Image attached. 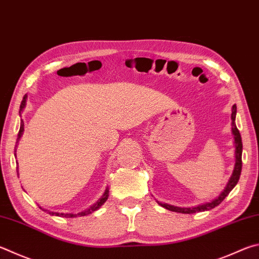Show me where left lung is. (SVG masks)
<instances>
[{
	"label": "left lung",
	"instance_id": "left-lung-1",
	"mask_svg": "<svg viewBox=\"0 0 259 259\" xmlns=\"http://www.w3.org/2000/svg\"><path fill=\"white\" fill-rule=\"evenodd\" d=\"M236 115H237V106L233 105L232 106L231 120H232V135H233V138H234V147H236V150H234V154H236V156H234V157H236V163H234V168H233L232 176L230 177V180L227 183V187H225L224 190L221 192V195L219 197H216L215 199L209 201V203H205V204H201V205H198V206H194V207H178V206L158 203V201H157L158 205H161L162 207L166 208L168 210L177 211V213L194 214V213H197V211L209 210V209L216 207V206L222 203L225 197H227L230 194V191H231L233 188L237 186V183L239 181V178H240V175H241L242 142H241L240 133H239V130L237 128V125H236Z\"/></svg>",
	"mask_w": 259,
	"mask_h": 259
}]
</instances>
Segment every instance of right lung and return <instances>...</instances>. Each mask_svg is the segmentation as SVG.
Wrapping results in <instances>:
<instances>
[{
	"label": "right lung",
	"instance_id": "add662e5",
	"mask_svg": "<svg viewBox=\"0 0 259 259\" xmlns=\"http://www.w3.org/2000/svg\"><path fill=\"white\" fill-rule=\"evenodd\" d=\"M26 101H27V95L23 96V100H22L21 104H20V111H19V113H20V114H21V112L23 111V109H25ZM23 131H25V129H23V121L21 120V122H20V130H19V134H18L17 144H18L19 140H20L21 136H22V134H23ZM15 155H16V153H15ZM17 170H18V167H17ZM107 198H109V188H106V190H105L104 194H103V196L101 197L100 199H98V200L96 201L95 204L92 205L91 207L87 208V209H84V210H82V211H79V213H77V214H74V213H56V211H50V210L44 209V208H41V207H40V209L48 211V213H50L51 215L61 216V218H69V219H71V218H77V216H86V215L92 214L93 211H95V210H97L98 208H100L101 206H102L103 204H104L105 201L107 200Z\"/></svg>",
	"mask_w": 259,
	"mask_h": 259
}]
</instances>
